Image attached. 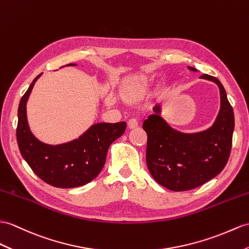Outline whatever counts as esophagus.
<instances>
[{"mask_svg": "<svg viewBox=\"0 0 249 249\" xmlns=\"http://www.w3.org/2000/svg\"><path fill=\"white\" fill-rule=\"evenodd\" d=\"M138 124H139V123H138V119L137 118H131L128 121V126H129L130 129L137 128Z\"/></svg>", "mask_w": 249, "mask_h": 249, "instance_id": "esophagus-1", "label": "esophagus"}]
</instances>
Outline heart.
Segmentation results:
<instances>
[{
  "label": "heart",
  "mask_w": 249,
  "mask_h": 249,
  "mask_svg": "<svg viewBox=\"0 0 249 249\" xmlns=\"http://www.w3.org/2000/svg\"><path fill=\"white\" fill-rule=\"evenodd\" d=\"M147 89V81L144 79H139V80L133 81L130 86H128V92L135 97H139L143 95Z\"/></svg>",
  "instance_id": "obj_1"
}]
</instances>
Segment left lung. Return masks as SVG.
Instances as JSON below:
<instances>
[{
	"label": "left lung",
	"instance_id": "left-lung-1",
	"mask_svg": "<svg viewBox=\"0 0 249 249\" xmlns=\"http://www.w3.org/2000/svg\"><path fill=\"white\" fill-rule=\"evenodd\" d=\"M192 71L196 69L188 66ZM220 89L221 107L210 128L185 133L172 128L160 116V105L143 121L148 135L145 161L153 178L172 191H186L201 186L219 174L229 159L234 129L233 110L219 79L202 75Z\"/></svg>",
	"mask_w": 249,
	"mask_h": 249
}]
</instances>
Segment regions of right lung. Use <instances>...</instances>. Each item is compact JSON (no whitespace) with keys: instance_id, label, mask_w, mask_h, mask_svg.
<instances>
[{"instance_id":"obj_1","label":"right lung","mask_w":249,"mask_h":249,"mask_svg":"<svg viewBox=\"0 0 249 249\" xmlns=\"http://www.w3.org/2000/svg\"><path fill=\"white\" fill-rule=\"evenodd\" d=\"M41 75L34 79L18 108L17 142L20 152L32 170L45 183L57 188L83 186L101 172L108 147L124 134L126 124H95L74 141L60 144L40 142L29 129L26 104Z\"/></svg>"}]
</instances>
